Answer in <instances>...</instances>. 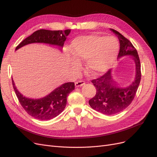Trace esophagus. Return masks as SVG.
Here are the masks:
<instances>
[{"instance_id": "34e87169", "label": "esophagus", "mask_w": 157, "mask_h": 157, "mask_svg": "<svg viewBox=\"0 0 157 157\" xmlns=\"http://www.w3.org/2000/svg\"><path fill=\"white\" fill-rule=\"evenodd\" d=\"M84 84H85L84 81H82V80H79V81H77L75 82V86L76 87H79V86H82Z\"/></svg>"}]
</instances>
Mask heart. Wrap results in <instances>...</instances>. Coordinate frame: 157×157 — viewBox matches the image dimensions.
<instances>
[{
	"label": "heart",
	"mask_w": 157,
	"mask_h": 157,
	"mask_svg": "<svg viewBox=\"0 0 157 157\" xmlns=\"http://www.w3.org/2000/svg\"><path fill=\"white\" fill-rule=\"evenodd\" d=\"M120 49L119 41L114 36L90 35L77 37L70 45V50L74 58L85 60L87 70L98 75L105 73L116 60ZM73 67L79 69L80 65L73 61Z\"/></svg>",
	"instance_id": "1"
}]
</instances>
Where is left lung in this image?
<instances>
[{"label":"left lung","mask_w":157,"mask_h":157,"mask_svg":"<svg viewBox=\"0 0 157 157\" xmlns=\"http://www.w3.org/2000/svg\"><path fill=\"white\" fill-rule=\"evenodd\" d=\"M118 36L120 50L118 59L130 56L136 65V76L130 85L122 88L118 86L113 78L112 70H109L101 77L92 80L96 88L95 96L89 100L93 109L107 115H113L122 111L130 105L134 99L141 80V65L139 56L134 46L119 32L110 29Z\"/></svg>","instance_id":"obj_1"}]
</instances>
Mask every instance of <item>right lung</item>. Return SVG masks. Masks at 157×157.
I'll use <instances>...</instances> for the list:
<instances>
[{
  "label": "right lung",
  "mask_w": 157,
  "mask_h": 157,
  "mask_svg": "<svg viewBox=\"0 0 157 157\" xmlns=\"http://www.w3.org/2000/svg\"><path fill=\"white\" fill-rule=\"evenodd\" d=\"M70 32V29L65 31L38 30L23 40L16 47V50L32 43H44L56 46L61 50ZM12 80L13 90L23 108L29 115L41 121L50 120L59 115L66 106L68 95L75 90L74 82H66L56 88L44 98L31 99L23 96L18 91L13 78Z\"/></svg>",
  "instance_id": "1"
}]
</instances>
